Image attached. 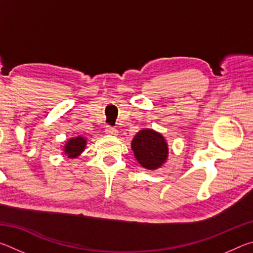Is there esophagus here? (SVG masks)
Masks as SVG:
<instances>
[{
	"label": "esophagus",
	"instance_id": "obj_1",
	"mask_svg": "<svg viewBox=\"0 0 253 253\" xmlns=\"http://www.w3.org/2000/svg\"><path fill=\"white\" fill-rule=\"evenodd\" d=\"M105 131H106V134H108V135H117V132H118L116 128L110 127V126H107Z\"/></svg>",
	"mask_w": 253,
	"mask_h": 253
}]
</instances>
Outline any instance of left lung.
<instances>
[{"label": "left lung", "instance_id": "left-lung-1", "mask_svg": "<svg viewBox=\"0 0 253 253\" xmlns=\"http://www.w3.org/2000/svg\"><path fill=\"white\" fill-rule=\"evenodd\" d=\"M135 158L143 168L157 169L169 156L168 143L162 134L153 129H142L131 140Z\"/></svg>", "mask_w": 253, "mask_h": 253}]
</instances>
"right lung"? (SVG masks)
<instances>
[{"instance_id":"right-lung-1","label":"right lung","mask_w":253,"mask_h":253,"mask_svg":"<svg viewBox=\"0 0 253 253\" xmlns=\"http://www.w3.org/2000/svg\"><path fill=\"white\" fill-rule=\"evenodd\" d=\"M87 139L83 136H77L75 138H70L65 145V155L69 158H77L84 151Z\"/></svg>"}]
</instances>
